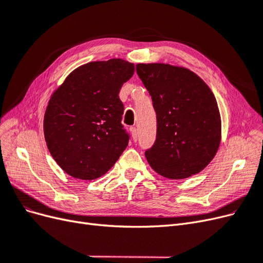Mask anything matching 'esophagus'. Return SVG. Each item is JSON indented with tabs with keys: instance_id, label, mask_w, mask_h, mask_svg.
Returning <instances> with one entry per match:
<instances>
[{
	"instance_id": "1",
	"label": "esophagus",
	"mask_w": 263,
	"mask_h": 263,
	"mask_svg": "<svg viewBox=\"0 0 263 263\" xmlns=\"http://www.w3.org/2000/svg\"><path fill=\"white\" fill-rule=\"evenodd\" d=\"M130 132H132V137H133V140L136 141L137 138H138V132H137V128H135V127H132L130 128Z\"/></svg>"
}]
</instances>
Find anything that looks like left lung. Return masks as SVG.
Returning <instances> with one entry per match:
<instances>
[{
    "mask_svg": "<svg viewBox=\"0 0 263 263\" xmlns=\"http://www.w3.org/2000/svg\"><path fill=\"white\" fill-rule=\"evenodd\" d=\"M136 71L157 115L156 140L145 153L150 166L173 180L202 171L220 144V116L213 92L185 68L139 63Z\"/></svg>",
    "mask_w": 263,
    "mask_h": 263,
    "instance_id": "obj_1",
    "label": "left lung"
}]
</instances>
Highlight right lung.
I'll list each match as a JSON object with an SVG mask.
<instances>
[{
    "label": "right lung",
    "instance_id": "obj_1",
    "mask_svg": "<svg viewBox=\"0 0 263 263\" xmlns=\"http://www.w3.org/2000/svg\"><path fill=\"white\" fill-rule=\"evenodd\" d=\"M134 71V63L123 59L90 62L71 72L52 94L44 118L45 139L69 176L102 177L128 145L118 93Z\"/></svg>",
    "mask_w": 263,
    "mask_h": 263
}]
</instances>
